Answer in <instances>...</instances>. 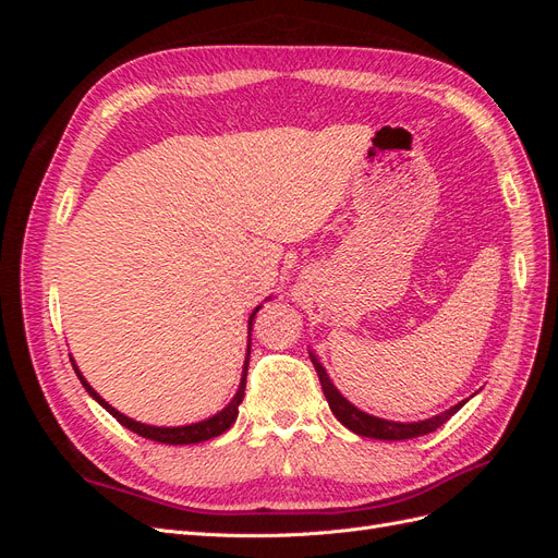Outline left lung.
<instances>
[{
    "mask_svg": "<svg viewBox=\"0 0 558 558\" xmlns=\"http://www.w3.org/2000/svg\"><path fill=\"white\" fill-rule=\"evenodd\" d=\"M310 359L316 367V375H318V381H320V388H324V396L330 404V412L337 416V421H340L342 426H347L349 430H353L356 435H363V437H375V440H412V437H418V435H426V433H433L440 428L442 424H447V421L459 412L465 400L453 404L451 410L437 414V416H430L426 421H412V424H400V421H386V418H379V416H373V414H365L361 412L359 408H353V404L337 391L335 384L330 381L326 367L318 363V359L314 356V353L310 351Z\"/></svg>",
    "mask_w": 558,
    "mask_h": 558,
    "instance_id": "obj_1",
    "label": "left lung"
}]
</instances>
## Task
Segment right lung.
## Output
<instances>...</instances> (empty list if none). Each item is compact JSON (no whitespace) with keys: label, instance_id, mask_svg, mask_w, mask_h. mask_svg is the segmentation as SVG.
<instances>
[{"label":"right lung","instance_id":"1","mask_svg":"<svg viewBox=\"0 0 558 558\" xmlns=\"http://www.w3.org/2000/svg\"><path fill=\"white\" fill-rule=\"evenodd\" d=\"M263 305H258L256 310H253V314L248 316V337H251V326H253V318H256V312L260 310ZM248 356H251V344L246 347V361H244V373H242V381H240V388L238 393H234V398L228 402V408H223L218 414L205 418V421H197V424H191V426H174V428H162V426H146V424H140V421H134L125 414H121L118 410H113L111 404L99 398V393L93 391V386L86 381V377L81 375V369L74 365V373L76 377L81 379V384L86 386V391L102 404V408L116 418L121 421V424L125 428H130L132 433H137L142 437H146V440H154V442H162V445H195V442H205V440H211V437L226 433L232 424L234 418H238V412H240V402L244 400V388H246V369H248Z\"/></svg>","mask_w":558,"mask_h":558}]
</instances>
